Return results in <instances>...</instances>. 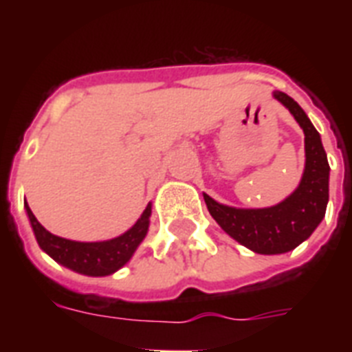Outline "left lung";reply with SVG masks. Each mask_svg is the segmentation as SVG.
<instances>
[{"instance_id":"obj_1","label":"left lung","mask_w":352,"mask_h":352,"mask_svg":"<svg viewBox=\"0 0 352 352\" xmlns=\"http://www.w3.org/2000/svg\"><path fill=\"white\" fill-rule=\"evenodd\" d=\"M274 96L289 109L305 133V171L300 186L283 203L259 210H239L204 195L210 215L235 241L257 254H283L311 237L325 217L329 201V162L322 138L305 111L289 95Z\"/></svg>"}]
</instances>
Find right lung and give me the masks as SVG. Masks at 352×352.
<instances>
[{"instance_id":"add662e5","label":"right lung","mask_w":352,"mask_h":352,"mask_svg":"<svg viewBox=\"0 0 352 352\" xmlns=\"http://www.w3.org/2000/svg\"><path fill=\"white\" fill-rule=\"evenodd\" d=\"M25 208H27V215H29L36 241L41 250H45L54 261L63 267L71 268L74 272L85 274V276H109L124 267L133 256V252L137 250L140 241L146 237L149 215H151V204H148L140 219L120 237L102 241V243H78V241L63 239L47 232L38 223L27 203H25Z\"/></svg>"}]
</instances>
